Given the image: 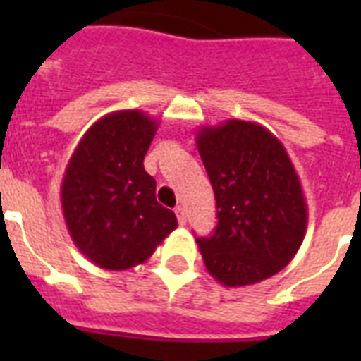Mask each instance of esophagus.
Masks as SVG:
<instances>
[{"mask_svg": "<svg viewBox=\"0 0 361 361\" xmlns=\"http://www.w3.org/2000/svg\"><path fill=\"white\" fill-rule=\"evenodd\" d=\"M176 217H178V223H180V225H185V223H187L185 208H181V206H178V208H176Z\"/></svg>", "mask_w": 361, "mask_h": 361, "instance_id": "esophagus-1", "label": "esophagus"}]
</instances>
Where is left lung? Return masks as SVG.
<instances>
[{
	"instance_id": "8db88e82",
	"label": "left lung",
	"mask_w": 361,
	"mask_h": 361,
	"mask_svg": "<svg viewBox=\"0 0 361 361\" xmlns=\"http://www.w3.org/2000/svg\"><path fill=\"white\" fill-rule=\"evenodd\" d=\"M197 147L217 202V226L198 238L209 275L255 285L285 268L307 231V202L285 146L255 121L204 125Z\"/></svg>"
}]
</instances>
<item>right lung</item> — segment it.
<instances>
[{
  "mask_svg": "<svg viewBox=\"0 0 361 361\" xmlns=\"http://www.w3.org/2000/svg\"><path fill=\"white\" fill-rule=\"evenodd\" d=\"M157 127L142 110L110 112L86 130L65 166V225L78 251L99 268L121 271L146 262L178 226L144 170Z\"/></svg>",
  "mask_w": 361,
  "mask_h": 361,
  "instance_id": "right-lung-1",
  "label": "right lung"
}]
</instances>
